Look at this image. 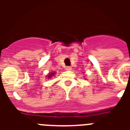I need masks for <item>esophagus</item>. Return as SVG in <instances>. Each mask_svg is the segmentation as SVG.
Instances as JSON below:
<instances>
[{
  "label": "esophagus",
  "mask_w": 130,
  "mask_h": 130,
  "mask_svg": "<svg viewBox=\"0 0 130 130\" xmlns=\"http://www.w3.org/2000/svg\"><path fill=\"white\" fill-rule=\"evenodd\" d=\"M72 67H71V66H67V67L66 68V70H68V71H70V70H72Z\"/></svg>",
  "instance_id": "1"
}]
</instances>
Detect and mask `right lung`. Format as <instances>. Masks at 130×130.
I'll list each match as a JSON object with an SVG mask.
<instances>
[{"label": "right lung", "mask_w": 130, "mask_h": 130, "mask_svg": "<svg viewBox=\"0 0 130 130\" xmlns=\"http://www.w3.org/2000/svg\"><path fill=\"white\" fill-rule=\"evenodd\" d=\"M55 72H51V73H49V74H48L47 75V78H51V77H53V76H54V75H55Z\"/></svg>", "instance_id": "right-lung-1"}]
</instances>
